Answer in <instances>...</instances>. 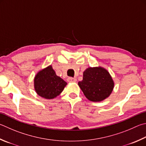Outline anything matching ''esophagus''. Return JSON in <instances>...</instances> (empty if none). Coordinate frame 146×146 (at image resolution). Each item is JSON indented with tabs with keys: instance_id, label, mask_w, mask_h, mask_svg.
Returning <instances> with one entry per match:
<instances>
[{
	"instance_id": "1",
	"label": "esophagus",
	"mask_w": 146,
	"mask_h": 146,
	"mask_svg": "<svg viewBox=\"0 0 146 146\" xmlns=\"http://www.w3.org/2000/svg\"><path fill=\"white\" fill-rule=\"evenodd\" d=\"M67 80L69 82H75L76 81V78L73 77H68L67 78Z\"/></svg>"
}]
</instances>
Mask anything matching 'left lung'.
<instances>
[{"mask_svg":"<svg viewBox=\"0 0 146 146\" xmlns=\"http://www.w3.org/2000/svg\"><path fill=\"white\" fill-rule=\"evenodd\" d=\"M78 86L89 100L101 102L109 96L114 84L109 73L104 68L98 67L87 68Z\"/></svg>","mask_w":146,"mask_h":146,"instance_id":"1","label":"left lung"}]
</instances>
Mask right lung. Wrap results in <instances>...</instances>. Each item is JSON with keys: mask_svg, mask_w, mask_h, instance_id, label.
<instances>
[{"mask_svg": "<svg viewBox=\"0 0 146 146\" xmlns=\"http://www.w3.org/2000/svg\"><path fill=\"white\" fill-rule=\"evenodd\" d=\"M67 83L56 75L51 66L41 70L34 78L37 93L46 99L54 98L61 92Z\"/></svg>", "mask_w": 146, "mask_h": 146, "instance_id": "add662e5", "label": "right lung"}]
</instances>
